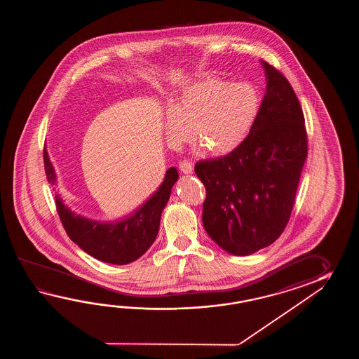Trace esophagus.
<instances>
[{"instance_id": "obj_1", "label": "esophagus", "mask_w": 359, "mask_h": 359, "mask_svg": "<svg viewBox=\"0 0 359 359\" xmlns=\"http://www.w3.org/2000/svg\"><path fill=\"white\" fill-rule=\"evenodd\" d=\"M180 169L184 175H191L194 170V163L189 161H182L180 163Z\"/></svg>"}]
</instances>
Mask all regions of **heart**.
<instances>
[{
    "label": "heart",
    "mask_w": 359,
    "mask_h": 359,
    "mask_svg": "<svg viewBox=\"0 0 359 359\" xmlns=\"http://www.w3.org/2000/svg\"><path fill=\"white\" fill-rule=\"evenodd\" d=\"M259 92L248 82L232 83L209 76L186 86L164 116V133L172 146L195 137L213 155L235 151L258 118Z\"/></svg>",
    "instance_id": "1"
}]
</instances>
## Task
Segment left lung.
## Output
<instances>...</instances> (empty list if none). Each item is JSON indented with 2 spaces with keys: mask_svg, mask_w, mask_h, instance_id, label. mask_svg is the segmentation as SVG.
Segmentation results:
<instances>
[{
  "mask_svg": "<svg viewBox=\"0 0 359 359\" xmlns=\"http://www.w3.org/2000/svg\"><path fill=\"white\" fill-rule=\"evenodd\" d=\"M267 86L249 136L235 151L200 161L203 224L224 252L250 255L286 227L308 154L304 115L287 79L266 61Z\"/></svg>",
  "mask_w": 359,
  "mask_h": 359,
  "instance_id": "1",
  "label": "left lung"
}]
</instances>
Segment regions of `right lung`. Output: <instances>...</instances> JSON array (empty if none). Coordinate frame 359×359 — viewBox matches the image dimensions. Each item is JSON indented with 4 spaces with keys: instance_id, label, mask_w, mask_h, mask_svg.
<instances>
[{
    "instance_id": "obj_1",
    "label": "right lung",
    "mask_w": 359,
    "mask_h": 359,
    "mask_svg": "<svg viewBox=\"0 0 359 359\" xmlns=\"http://www.w3.org/2000/svg\"><path fill=\"white\" fill-rule=\"evenodd\" d=\"M45 170L51 186L57 183L54 165L43 151ZM178 180L176 167L167 170L161 187L144 205L121 221L100 222L70 210L56 192V208L68 236L95 259L110 264H128L142 257L153 245L161 227L163 209L168 203L173 184Z\"/></svg>"
}]
</instances>
